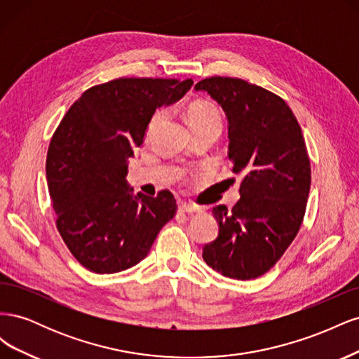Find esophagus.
<instances>
[{"instance_id":"34e87169","label":"esophagus","mask_w":359,"mask_h":359,"mask_svg":"<svg viewBox=\"0 0 359 359\" xmlns=\"http://www.w3.org/2000/svg\"><path fill=\"white\" fill-rule=\"evenodd\" d=\"M180 210L182 212H187V214H194V212H199L201 208L196 205H191V203H186V202H181L180 203Z\"/></svg>"}]
</instances>
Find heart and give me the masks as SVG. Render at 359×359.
I'll return each mask as SVG.
<instances>
[{"label": "heart", "mask_w": 359, "mask_h": 359, "mask_svg": "<svg viewBox=\"0 0 359 359\" xmlns=\"http://www.w3.org/2000/svg\"><path fill=\"white\" fill-rule=\"evenodd\" d=\"M165 116V111H157L151 119L149 130L153 128L156 124L161 121V118ZM187 121L191 127L201 128V127H208V126H222V118L217 107L208 102H194L187 107Z\"/></svg>", "instance_id": "heart-1"}]
</instances>
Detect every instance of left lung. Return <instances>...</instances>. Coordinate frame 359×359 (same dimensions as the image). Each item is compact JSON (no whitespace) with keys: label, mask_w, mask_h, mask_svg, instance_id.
<instances>
[{"label":"left lung","mask_w":359,"mask_h":359,"mask_svg":"<svg viewBox=\"0 0 359 359\" xmlns=\"http://www.w3.org/2000/svg\"><path fill=\"white\" fill-rule=\"evenodd\" d=\"M227 118V158L243 173L241 199L212 208L219 236L203 247L208 266L224 277L257 278L273 268L297 236L306 212L311 169L301 127L283 99L235 78L194 85Z\"/></svg>","instance_id":"obj_1"}]
</instances>
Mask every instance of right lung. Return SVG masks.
<instances>
[{
  "instance_id": "1",
  "label": "right lung",
  "mask_w": 359,
  "mask_h": 359,
  "mask_svg": "<svg viewBox=\"0 0 359 359\" xmlns=\"http://www.w3.org/2000/svg\"><path fill=\"white\" fill-rule=\"evenodd\" d=\"M193 81L121 78L86 90L53 133L46 158L57 227L86 269L114 274L145 259L177 201L133 194L127 160L156 109L181 100Z\"/></svg>"
}]
</instances>
